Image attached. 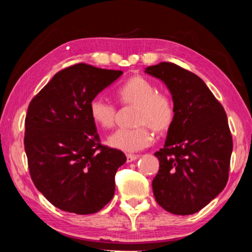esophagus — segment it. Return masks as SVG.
Returning a JSON list of instances; mask_svg holds the SVG:
<instances>
[{"label": "esophagus", "mask_w": 252, "mask_h": 252, "mask_svg": "<svg viewBox=\"0 0 252 252\" xmlns=\"http://www.w3.org/2000/svg\"><path fill=\"white\" fill-rule=\"evenodd\" d=\"M138 158H139L138 155H126V162L127 163L134 162V160L138 159Z\"/></svg>", "instance_id": "obj_1"}]
</instances>
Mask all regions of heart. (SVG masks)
<instances>
[{"label": "heart", "instance_id": "obj_1", "mask_svg": "<svg viewBox=\"0 0 252 252\" xmlns=\"http://www.w3.org/2000/svg\"><path fill=\"white\" fill-rule=\"evenodd\" d=\"M119 102L137 106L136 122L140 125L133 129H119L107 138V145L125 153H136L153 142L150 127L162 133L170 129L174 120V105L164 94L157 93L155 85L140 76L127 79L116 90ZM90 116L94 122L104 129L113 126L116 108L103 97L97 96L89 103Z\"/></svg>", "mask_w": 252, "mask_h": 252}]
</instances>
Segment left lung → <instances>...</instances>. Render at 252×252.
Returning <instances> with one entry per match:
<instances>
[{
    "instance_id": "8db88e82",
    "label": "left lung",
    "mask_w": 252,
    "mask_h": 252,
    "mask_svg": "<svg viewBox=\"0 0 252 252\" xmlns=\"http://www.w3.org/2000/svg\"><path fill=\"white\" fill-rule=\"evenodd\" d=\"M170 90L174 120L162 149L153 191L160 207L191 215L222 192L228 180L233 141L227 116L202 79L162 62L145 69Z\"/></svg>"
}]
</instances>
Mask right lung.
Wrapping results in <instances>:
<instances>
[{
  "instance_id": "add662e5",
  "label": "right lung",
  "mask_w": 252,
  "mask_h": 252,
  "mask_svg": "<svg viewBox=\"0 0 252 252\" xmlns=\"http://www.w3.org/2000/svg\"><path fill=\"white\" fill-rule=\"evenodd\" d=\"M122 73L79 63L56 73L29 104L25 150L30 176L64 212L97 213L114 196L115 173L126 157L100 145L89 103Z\"/></svg>"
}]
</instances>
